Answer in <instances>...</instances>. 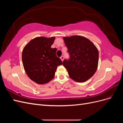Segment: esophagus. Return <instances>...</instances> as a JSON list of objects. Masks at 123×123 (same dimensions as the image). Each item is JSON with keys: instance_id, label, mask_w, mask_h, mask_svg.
<instances>
[{"instance_id": "34e87169", "label": "esophagus", "mask_w": 123, "mask_h": 123, "mask_svg": "<svg viewBox=\"0 0 123 123\" xmlns=\"http://www.w3.org/2000/svg\"><path fill=\"white\" fill-rule=\"evenodd\" d=\"M60 58H61V60H62V62L63 60H64V56H61Z\"/></svg>"}]
</instances>
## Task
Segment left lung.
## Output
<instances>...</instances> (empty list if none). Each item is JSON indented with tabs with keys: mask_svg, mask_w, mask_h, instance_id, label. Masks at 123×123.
Returning <instances> with one entry per match:
<instances>
[{
	"mask_svg": "<svg viewBox=\"0 0 123 123\" xmlns=\"http://www.w3.org/2000/svg\"><path fill=\"white\" fill-rule=\"evenodd\" d=\"M64 40L70 58L64 59L63 66L74 81L79 83L87 81L97 70L98 49L90 40L81 36L64 37Z\"/></svg>",
	"mask_w": 123,
	"mask_h": 123,
	"instance_id": "8db88e82",
	"label": "left lung"
}]
</instances>
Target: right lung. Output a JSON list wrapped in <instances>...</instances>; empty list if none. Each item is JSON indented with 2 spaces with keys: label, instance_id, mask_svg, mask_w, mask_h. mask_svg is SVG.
Instances as JSON below:
<instances>
[{
  "label": "right lung",
  "instance_id": "1",
  "mask_svg": "<svg viewBox=\"0 0 123 123\" xmlns=\"http://www.w3.org/2000/svg\"><path fill=\"white\" fill-rule=\"evenodd\" d=\"M55 37H38L32 39L24 48L22 61L25 71L32 80L38 84L52 80L58 66L62 64L56 55V48H51Z\"/></svg>",
  "mask_w": 123,
  "mask_h": 123
}]
</instances>
